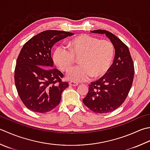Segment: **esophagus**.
Segmentation results:
<instances>
[{"instance_id": "1", "label": "esophagus", "mask_w": 150, "mask_h": 150, "mask_svg": "<svg viewBox=\"0 0 150 150\" xmlns=\"http://www.w3.org/2000/svg\"><path fill=\"white\" fill-rule=\"evenodd\" d=\"M69 84L70 85V86H77V85L79 84V83H77V82H75V81H70L69 83Z\"/></svg>"}]
</instances>
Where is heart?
<instances>
[{"mask_svg": "<svg viewBox=\"0 0 150 150\" xmlns=\"http://www.w3.org/2000/svg\"><path fill=\"white\" fill-rule=\"evenodd\" d=\"M69 50L58 46L53 53V60L61 71H66L79 58L80 65L67 73L69 80L84 82L105 75L112 65L114 47L109 40H100L88 34H81L67 43Z\"/></svg>", "mask_w": 150, "mask_h": 150, "instance_id": "b5f03b06", "label": "heart"}]
</instances>
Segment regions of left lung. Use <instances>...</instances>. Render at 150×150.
Returning a JSON list of instances; mask_svg holds the SVG:
<instances>
[{
  "label": "left lung",
  "instance_id": "obj_1",
  "mask_svg": "<svg viewBox=\"0 0 150 150\" xmlns=\"http://www.w3.org/2000/svg\"><path fill=\"white\" fill-rule=\"evenodd\" d=\"M91 32L105 34L114 46L115 57L106 74L89 85L83 101L93 112L107 113L121 106L127 98L133 84L134 64L128 47L115 35L105 30Z\"/></svg>",
  "mask_w": 150,
  "mask_h": 150
}]
</instances>
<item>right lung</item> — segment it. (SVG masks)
Listing matches in <instances>:
<instances>
[{
  "instance_id": "add662e5",
  "label": "right lung",
  "mask_w": 150,
  "mask_h": 150,
  "mask_svg": "<svg viewBox=\"0 0 150 150\" xmlns=\"http://www.w3.org/2000/svg\"><path fill=\"white\" fill-rule=\"evenodd\" d=\"M72 35L62 30L43 31L21 50L15 68V84L20 99L30 110L45 113L59 105L62 93L69 84L62 81V73L52 68L51 50L54 43Z\"/></svg>"
}]
</instances>
